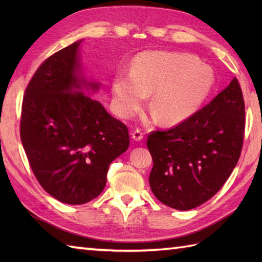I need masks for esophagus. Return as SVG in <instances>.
<instances>
[{
	"instance_id": "obj_1",
	"label": "esophagus",
	"mask_w": 262,
	"mask_h": 262,
	"mask_svg": "<svg viewBox=\"0 0 262 262\" xmlns=\"http://www.w3.org/2000/svg\"><path fill=\"white\" fill-rule=\"evenodd\" d=\"M143 137H144V134L142 133V130H140V129H136V130L133 132L132 138H133V140H134V141L141 142V141L143 140Z\"/></svg>"
}]
</instances>
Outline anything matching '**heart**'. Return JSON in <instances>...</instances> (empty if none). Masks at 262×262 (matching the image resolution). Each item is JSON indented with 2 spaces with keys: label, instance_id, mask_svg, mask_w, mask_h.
<instances>
[{
  "label": "heart",
  "instance_id": "b5f03b06",
  "mask_svg": "<svg viewBox=\"0 0 262 262\" xmlns=\"http://www.w3.org/2000/svg\"><path fill=\"white\" fill-rule=\"evenodd\" d=\"M215 85V73L198 57L186 53L147 52L135 58L130 73L113 80L115 109L122 118L141 109L147 93L149 107L161 122L179 124L203 107Z\"/></svg>",
  "mask_w": 262,
  "mask_h": 262
}]
</instances>
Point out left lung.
<instances>
[{"label": "left lung", "instance_id": "obj_1", "mask_svg": "<svg viewBox=\"0 0 262 262\" xmlns=\"http://www.w3.org/2000/svg\"><path fill=\"white\" fill-rule=\"evenodd\" d=\"M246 111L234 77L211 101L169 130L148 134L149 186L171 208L189 210L223 187L240 158Z\"/></svg>", "mask_w": 262, "mask_h": 262}]
</instances>
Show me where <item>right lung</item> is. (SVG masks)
I'll return each instance as SVG.
<instances>
[{
    "mask_svg": "<svg viewBox=\"0 0 262 262\" xmlns=\"http://www.w3.org/2000/svg\"><path fill=\"white\" fill-rule=\"evenodd\" d=\"M81 42L39 66L26 89L20 121L33 174L51 196L70 205L98 197L110 163L129 146L127 126L89 96L100 83L83 75Z\"/></svg>",
    "mask_w": 262,
    "mask_h": 262,
    "instance_id": "add662e5",
    "label": "right lung"
}]
</instances>
